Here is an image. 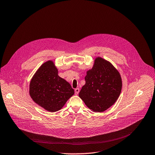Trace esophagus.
I'll return each mask as SVG.
<instances>
[{
	"label": "esophagus",
	"mask_w": 155,
	"mask_h": 155,
	"mask_svg": "<svg viewBox=\"0 0 155 155\" xmlns=\"http://www.w3.org/2000/svg\"><path fill=\"white\" fill-rule=\"evenodd\" d=\"M74 92H75V94H76V95H78V94H79V88L75 89Z\"/></svg>",
	"instance_id": "1"
}]
</instances>
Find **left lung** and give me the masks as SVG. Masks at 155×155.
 <instances>
[{
    "label": "left lung",
    "instance_id": "left-lung-1",
    "mask_svg": "<svg viewBox=\"0 0 155 155\" xmlns=\"http://www.w3.org/2000/svg\"><path fill=\"white\" fill-rule=\"evenodd\" d=\"M86 84L79 96L88 108L102 112L111 107L120 96L122 82L118 71L109 61L97 57L87 71Z\"/></svg>",
    "mask_w": 155,
    "mask_h": 155
}]
</instances>
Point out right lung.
I'll list each match as a JSON object with an SVG mask.
<instances>
[{"mask_svg": "<svg viewBox=\"0 0 155 155\" xmlns=\"http://www.w3.org/2000/svg\"><path fill=\"white\" fill-rule=\"evenodd\" d=\"M52 61L43 63L30 83V96L45 110L54 112L60 110L74 94L69 82L59 77Z\"/></svg>", "mask_w": 155, "mask_h": 155, "instance_id": "obj_1", "label": "right lung"}]
</instances>
